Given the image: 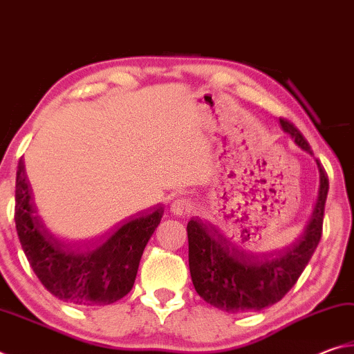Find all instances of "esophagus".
<instances>
[{
	"label": "esophagus",
	"mask_w": 354,
	"mask_h": 354,
	"mask_svg": "<svg viewBox=\"0 0 354 354\" xmlns=\"http://www.w3.org/2000/svg\"><path fill=\"white\" fill-rule=\"evenodd\" d=\"M192 203L187 198H176L171 201L170 205V211L175 215H185L187 212L192 211Z\"/></svg>",
	"instance_id": "34e87169"
}]
</instances>
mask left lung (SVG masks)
<instances>
[{"instance_id":"left-lung-1","label":"left lung","mask_w":354,"mask_h":354,"mask_svg":"<svg viewBox=\"0 0 354 354\" xmlns=\"http://www.w3.org/2000/svg\"><path fill=\"white\" fill-rule=\"evenodd\" d=\"M287 134L299 148L313 149L299 129L287 118H279ZM319 195L308 225L295 242L283 251L257 256L247 253L217 227L192 218L187 223L189 268L195 290L206 303L225 313L261 310L278 303L289 292L306 268L323 232V215L329 181L320 160Z\"/></svg>"}]
</instances>
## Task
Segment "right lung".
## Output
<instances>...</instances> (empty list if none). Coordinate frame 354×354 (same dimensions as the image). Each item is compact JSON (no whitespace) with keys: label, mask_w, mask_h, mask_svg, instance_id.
Listing matches in <instances>:
<instances>
[{"label":"right lung","mask_w":354,"mask_h":354,"mask_svg":"<svg viewBox=\"0 0 354 354\" xmlns=\"http://www.w3.org/2000/svg\"><path fill=\"white\" fill-rule=\"evenodd\" d=\"M164 215L162 206L133 215L86 247L51 234L40 220L20 158L15 179V227L28 262L45 289L77 306H104L133 289L149 237Z\"/></svg>","instance_id":"add662e5"}]
</instances>
